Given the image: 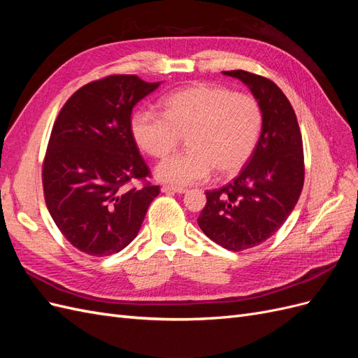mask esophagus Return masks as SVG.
Returning a JSON list of instances; mask_svg holds the SVG:
<instances>
[{
	"label": "esophagus",
	"mask_w": 358,
	"mask_h": 358,
	"mask_svg": "<svg viewBox=\"0 0 358 358\" xmlns=\"http://www.w3.org/2000/svg\"><path fill=\"white\" fill-rule=\"evenodd\" d=\"M161 191L164 194H185L187 192L185 188H176V187H170V185L161 187Z\"/></svg>",
	"instance_id": "1"
}]
</instances>
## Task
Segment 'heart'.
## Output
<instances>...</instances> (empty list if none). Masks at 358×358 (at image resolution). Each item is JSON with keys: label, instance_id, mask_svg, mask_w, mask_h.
<instances>
[{"label": "heart", "instance_id": "b5f03b06", "mask_svg": "<svg viewBox=\"0 0 358 358\" xmlns=\"http://www.w3.org/2000/svg\"><path fill=\"white\" fill-rule=\"evenodd\" d=\"M164 113L140 110L131 133L140 149L161 159L175 150L180 136L188 149L157 167L162 182L194 185L212 171L231 176L241 171L257 148L263 129V110L251 94L233 92L220 85L196 83L169 94Z\"/></svg>", "mask_w": 358, "mask_h": 358}]
</instances>
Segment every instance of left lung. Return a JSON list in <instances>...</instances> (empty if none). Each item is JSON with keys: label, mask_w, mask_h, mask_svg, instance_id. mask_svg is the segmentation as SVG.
Instances as JSON below:
<instances>
[{"label": "left lung", "mask_w": 358, "mask_h": 358, "mask_svg": "<svg viewBox=\"0 0 358 358\" xmlns=\"http://www.w3.org/2000/svg\"><path fill=\"white\" fill-rule=\"evenodd\" d=\"M249 86L263 110V129L241 175L206 191L199 216L203 233L229 251L254 248L273 236L294 209L305 182L297 116L279 86L245 70L222 71Z\"/></svg>", "instance_id": "8db88e82"}]
</instances>
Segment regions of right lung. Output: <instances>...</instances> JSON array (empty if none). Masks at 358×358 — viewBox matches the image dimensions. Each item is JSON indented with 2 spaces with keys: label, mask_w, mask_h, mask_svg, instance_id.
Segmentation results:
<instances>
[{
  "label": "right lung",
  "mask_w": 358,
  "mask_h": 358,
  "mask_svg": "<svg viewBox=\"0 0 358 358\" xmlns=\"http://www.w3.org/2000/svg\"><path fill=\"white\" fill-rule=\"evenodd\" d=\"M158 86L136 74L106 76L76 91L53 124L43 192L52 220L80 252L122 251L159 194L131 133L133 107Z\"/></svg>",
  "instance_id": "1"
}]
</instances>
